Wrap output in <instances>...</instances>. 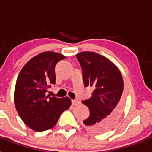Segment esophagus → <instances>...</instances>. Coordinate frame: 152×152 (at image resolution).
<instances>
[{
    "instance_id": "obj_1",
    "label": "esophagus",
    "mask_w": 152,
    "mask_h": 152,
    "mask_svg": "<svg viewBox=\"0 0 152 152\" xmlns=\"http://www.w3.org/2000/svg\"><path fill=\"white\" fill-rule=\"evenodd\" d=\"M72 105L76 106V105H77V104H78L79 101H77V100H72Z\"/></svg>"
}]
</instances>
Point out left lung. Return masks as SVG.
<instances>
[{
    "label": "left lung",
    "instance_id": "left-lung-1",
    "mask_svg": "<svg viewBox=\"0 0 152 152\" xmlns=\"http://www.w3.org/2000/svg\"><path fill=\"white\" fill-rule=\"evenodd\" d=\"M76 57L82 69L84 86L94 88L92 96L82 101L90 110L84 126L93 132L103 133L115 125L123 110L122 74L116 64L96 52H82Z\"/></svg>",
    "mask_w": 152,
    "mask_h": 152
}]
</instances>
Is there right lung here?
Returning <instances> with one entry per match:
<instances>
[{"label":"right lung","instance_id":"right-lung-1","mask_svg":"<svg viewBox=\"0 0 152 152\" xmlns=\"http://www.w3.org/2000/svg\"><path fill=\"white\" fill-rule=\"evenodd\" d=\"M65 58L61 53L43 52L32 58L19 74L14 90L15 107L23 123L36 132L54 127L60 115L72 105L69 97L46 95L56 83L55 68Z\"/></svg>","mask_w":152,"mask_h":152}]
</instances>
